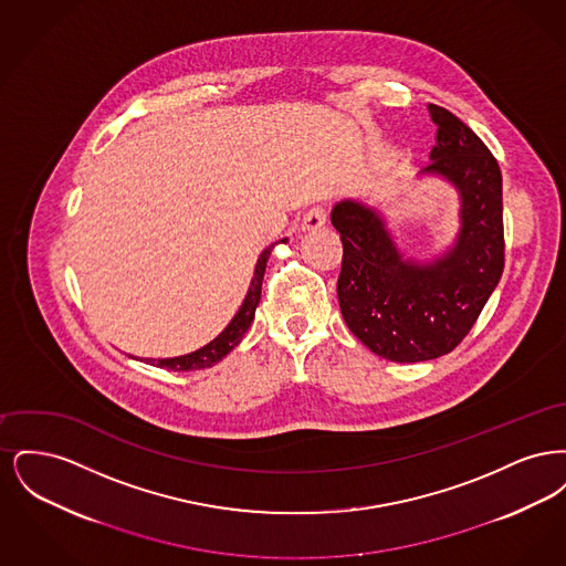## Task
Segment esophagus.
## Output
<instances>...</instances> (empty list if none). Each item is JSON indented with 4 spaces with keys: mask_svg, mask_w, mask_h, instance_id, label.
Here are the masks:
<instances>
[{
    "mask_svg": "<svg viewBox=\"0 0 566 566\" xmlns=\"http://www.w3.org/2000/svg\"><path fill=\"white\" fill-rule=\"evenodd\" d=\"M326 208L323 206H314V208H310L305 216H303V229L305 231H316V229H321L324 227V222H326Z\"/></svg>",
    "mask_w": 566,
    "mask_h": 566,
    "instance_id": "obj_1",
    "label": "esophagus"
}]
</instances>
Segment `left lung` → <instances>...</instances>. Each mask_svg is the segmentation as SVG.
<instances>
[{
    "mask_svg": "<svg viewBox=\"0 0 566 566\" xmlns=\"http://www.w3.org/2000/svg\"><path fill=\"white\" fill-rule=\"evenodd\" d=\"M437 125L424 174L460 192L454 248L429 265L405 261L377 212L342 201L331 222L344 243L337 296L352 333L377 356L420 363L457 348L469 335L505 268L503 178L484 142L450 109L429 104Z\"/></svg>",
    "mask_w": 566,
    "mask_h": 566,
    "instance_id": "obj_1",
    "label": "left lung"
}]
</instances>
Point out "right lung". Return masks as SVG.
Returning <instances> with one entry per match:
<instances>
[{"mask_svg": "<svg viewBox=\"0 0 566 566\" xmlns=\"http://www.w3.org/2000/svg\"><path fill=\"white\" fill-rule=\"evenodd\" d=\"M284 242L286 240H282V243ZM273 248H275V243L261 252L256 270H254V277L250 282V289H248V295L243 298L240 312L235 314V318L229 323V326L216 339H212L208 346H203L201 350L190 352V354L176 356V358H159V360L146 358V363H155L157 367L169 369V371H197V369L212 367L218 360H222L229 352L233 350L242 342L245 331L250 328V324L254 321V312H256V305H259V298H261L263 275H265V270H268V261H270Z\"/></svg>", "mask_w": 566, "mask_h": 566, "instance_id": "add662e5", "label": "right lung"}]
</instances>
